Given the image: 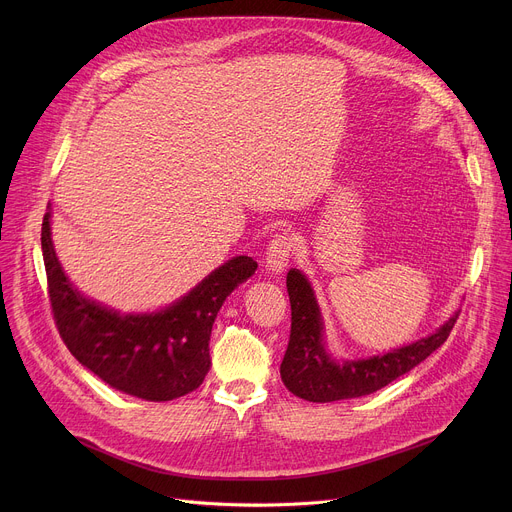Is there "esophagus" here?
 Returning a JSON list of instances; mask_svg holds the SVG:
<instances>
[{"label": "esophagus", "instance_id": "34e87169", "mask_svg": "<svg viewBox=\"0 0 512 512\" xmlns=\"http://www.w3.org/2000/svg\"><path fill=\"white\" fill-rule=\"evenodd\" d=\"M291 253H294V239H291L287 233L275 235L267 245L265 267L269 271H281L289 263Z\"/></svg>", "mask_w": 512, "mask_h": 512}]
</instances>
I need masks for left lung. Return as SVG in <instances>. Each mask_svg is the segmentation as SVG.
Here are the masks:
<instances>
[{
	"label": "left lung",
	"mask_w": 512,
	"mask_h": 512,
	"mask_svg": "<svg viewBox=\"0 0 512 512\" xmlns=\"http://www.w3.org/2000/svg\"><path fill=\"white\" fill-rule=\"evenodd\" d=\"M285 283L291 304V330L279 373L291 393L314 403L364 397L387 387L440 348L458 320V314H454L431 336L393 352L336 362L324 348V324L310 281L302 271L289 269Z\"/></svg>",
	"instance_id": "left-lung-1"
}]
</instances>
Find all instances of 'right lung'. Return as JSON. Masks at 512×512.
Segmentation results:
<instances>
[{
    "label": "right lung",
    "instance_id": "add662e5",
    "mask_svg": "<svg viewBox=\"0 0 512 512\" xmlns=\"http://www.w3.org/2000/svg\"><path fill=\"white\" fill-rule=\"evenodd\" d=\"M42 255L50 308L70 354L113 389L145 401H172L202 385L214 318L257 269L251 257H233L170 308L123 316L72 287L52 247L50 212L42 221Z\"/></svg>",
    "mask_w": 512,
    "mask_h": 512
}]
</instances>
